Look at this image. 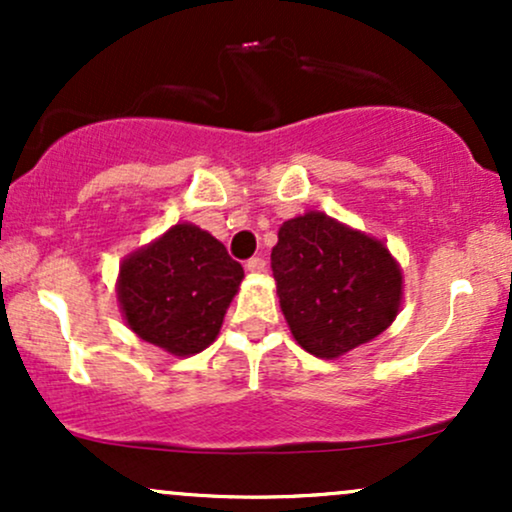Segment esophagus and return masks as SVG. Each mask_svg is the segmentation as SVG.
<instances>
[{
    "label": "esophagus",
    "instance_id": "obj_1",
    "mask_svg": "<svg viewBox=\"0 0 512 512\" xmlns=\"http://www.w3.org/2000/svg\"><path fill=\"white\" fill-rule=\"evenodd\" d=\"M245 267H248L250 274H262L264 269H267V262H264L262 257H252V260H248V264H245Z\"/></svg>",
    "mask_w": 512,
    "mask_h": 512
}]
</instances>
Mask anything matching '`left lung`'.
<instances>
[{
  "label": "left lung",
  "instance_id": "left-lung-1",
  "mask_svg": "<svg viewBox=\"0 0 512 512\" xmlns=\"http://www.w3.org/2000/svg\"><path fill=\"white\" fill-rule=\"evenodd\" d=\"M272 272L293 339L327 361L373 342L402 308V267L387 245L325 211L281 223Z\"/></svg>",
  "mask_w": 512,
  "mask_h": 512
}]
</instances>
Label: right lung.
Returning a JSON list of instances; mask_svg holds the SVG:
<instances>
[{
  "label": "right lung",
  "instance_id": "1",
  "mask_svg": "<svg viewBox=\"0 0 512 512\" xmlns=\"http://www.w3.org/2000/svg\"><path fill=\"white\" fill-rule=\"evenodd\" d=\"M243 276L221 240L182 221L129 252L115 291L127 327L139 339L173 356H195L219 337Z\"/></svg>",
  "mask_w": 512,
  "mask_h": 512
}]
</instances>
